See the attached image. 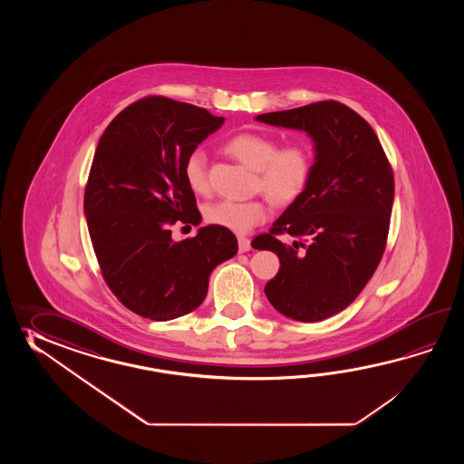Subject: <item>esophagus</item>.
I'll use <instances>...</instances> for the list:
<instances>
[{
	"label": "esophagus",
	"instance_id": "obj_1",
	"mask_svg": "<svg viewBox=\"0 0 464 464\" xmlns=\"http://www.w3.org/2000/svg\"><path fill=\"white\" fill-rule=\"evenodd\" d=\"M237 240H238V250H240V252H248V250H250V238L238 237Z\"/></svg>",
	"mask_w": 464,
	"mask_h": 464
}]
</instances>
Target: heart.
<instances>
[{
	"mask_svg": "<svg viewBox=\"0 0 464 464\" xmlns=\"http://www.w3.org/2000/svg\"><path fill=\"white\" fill-rule=\"evenodd\" d=\"M226 150L242 164L256 170V188L264 190L278 206H288L300 198L314 170L312 150L304 142H292L278 148V140L266 132H240L226 142ZM188 188L206 196L210 192L208 158L202 150H192L184 162ZM268 216L266 198L246 202L218 200L204 210L208 224L246 234L262 224Z\"/></svg>",
	"mask_w": 464,
	"mask_h": 464,
	"instance_id": "obj_1",
	"label": "heart"
}]
</instances>
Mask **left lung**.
I'll return each instance as SVG.
<instances>
[{"label": "left lung", "mask_w": 464, "mask_h": 464, "mask_svg": "<svg viewBox=\"0 0 464 464\" xmlns=\"http://www.w3.org/2000/svg\"><path fill=\"white\" fill-rule=\"evenodd\" d=\"M256 121L305 130L315 140L308 188L252 246L280 258L266 285L274 308L298 322H320L345 310L375 274L390 230L393 169L372 126L338 101ZM280 235L296 240L285 245Z\"/></svg>", "instance_id": "1"}]
</instances>
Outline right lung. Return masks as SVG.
I'll use <instances>...</instances> for the list:
<instances>
[{
	"mask_svg": "<svg viewBox=\"0 0 464 464\" xmlns=\"http://www.w3.org/2000/svg\"><path fill=\"white\" fill-rule=\"evenodd\" d=\"M224 121L188 102L146 96L122 109L99 139L84 190L89 237L111 292L144 318L166 322L196 310L210 272L237 254L227 228L200 227L180 242L170 230L200 222L184 162Z\"/></svg>",
	"mask_w": 464,
	"mask_h": 464,
	"instance_id": "add662e5",
	"label": "right lung"
}]
</instances>
